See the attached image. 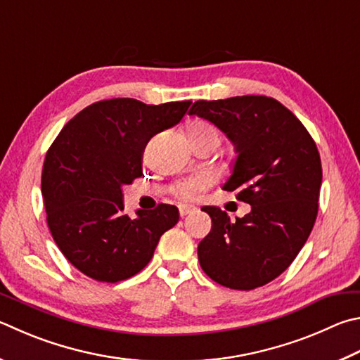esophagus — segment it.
Here are the masks:
<instances>
[{
  "instance_id": "34e87169",
  "label": "esophagus",
  "mask_w": 360,
  "mask_h": 360,
  "mask_svg": "<svg viewBox=\"0 0 360 360\" xmlns=\"http://www.w3.org/2000/svg\"><path fill=\"white\" fill-rule=\"evenodd\" d=\"M195 211H197V207L192 206V205H179V214H181V217H186V215L192 214V212H195Z\"/></svg>"
}]
</instances>
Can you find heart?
<instances>
[{
    "label": "heart",
    "mask_w": 360,
    "mask_h": 360,
    "mask_svg": "<svg viewBox=\"0 0 360 360\" xmlns=\"http://www.w3.org/2000/svg\"><path fill=\"white\" fill-rule=\"evenodd\" d=\"M188 139H191L192 145H197L201 141H220V132L214 124L207 121H195L187 129ZM211 184V176L209 174H197L193 178L178 181L174 184V193L182 200H193L197 198V195L201 193L205 188Z\"/></svg>",
    "instance_id": "heart-1"
}]
</instances>
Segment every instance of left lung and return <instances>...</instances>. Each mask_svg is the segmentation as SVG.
Instances as JSON below:
<instances>
[{"label":"left lung","mask_w":360,"mask_h":360,"mask_svg":"<svg viewBox=\"0 0 360 360\" xmlns=\"http://www.w3.org/2000/svg\"><path fill=\"white\" fill-rule=\"evenodd\" d=\"M188 115L211 121L233 141L236 159L224 191L252 206L236 221L220 207H201L212 228L198 244L200 266L226 288L255 290L288 269L310 236L323 181L318 148L272 97L197 101Z\"/></svg>","instance_id":"left-lung-1"}]
</instances>
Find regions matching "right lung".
Returning a JSON list of instances; mask_svg holds the SVG:
<instances>
[{
  "instance_id": "add662e5",
  "label": "right lung",
  "mask_w": 360,
  "mask_h": 360,
  "mask_svg": "<svg viewBox=\"0 0 360 360\" xmlns=\"http://www.w3.org/2000/svg\"><path fill=\"white\" fill-rule=\"evenodd\" d=\"M191 101L146 105L108 99L82 110L63 127L45 155L42 197L47 224L69 263L97 282L116 283L151 261L178 207L124 214L122 186L143 174L141 158L155 134L178 124Z\"/></svg>"
}]
</instances>
